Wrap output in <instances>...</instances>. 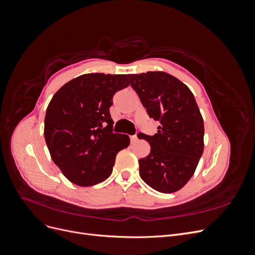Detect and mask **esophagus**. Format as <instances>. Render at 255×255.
I'll return each instance as SVG.
<instances>
[{"label": "esophagus", "mask_w": 255, "mask_h": 255, "mask_svg": "<svg viewBox=\"0 0 255 255\" xmlns=\"http://www.w3.org/2000/svg\"><path fill=\"white\" fill-rule=\"evenodd\" d=\"M137 136L136 135H133V136H130V141H132V143H135L136 141H137Z\"/></svg>", "instance_id": "obj_1"}]
</instances>
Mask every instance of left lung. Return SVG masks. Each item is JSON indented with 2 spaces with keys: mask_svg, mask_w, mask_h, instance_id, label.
<instances>
[{
  "mask_svg": "<svg viewBox=\"0 0 255 255\" xmlns=\"http://www.w3.org/2000/svg\"><path fill=\"white\" fill-rule=\"evenodd\" d=\"M128 78L149 117L160 123L155 135H137L151 145L149 155L138 160L140 177L164 194L180 190L195 173L204 149V123L195 97L163 71Z\"/></svg>",
  "mask_w": 255,
  "mask_h": 255,
  "instance_id": "obj_1",
  "label": "left lung"
}]
</instances>
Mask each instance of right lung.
<instances>
[{
	"label": "right lung",
	"mask_w": 255,
	"mask_h": 255,
	"mask_svg": "<svg viewBox=\"0 0 255 255\" xmlns=\"http://www.w3.org/2000/svg\"><path fill=\"white\" fill-rule=\"evenodd\" d=\"M126 74L88 73L53 96L44 118V139L54 163L79 186L103 182L129 137L113 133L110 114L116 92L128 86Z\"/></svg>",
	"instance_id": "1"
}]
</instances>
